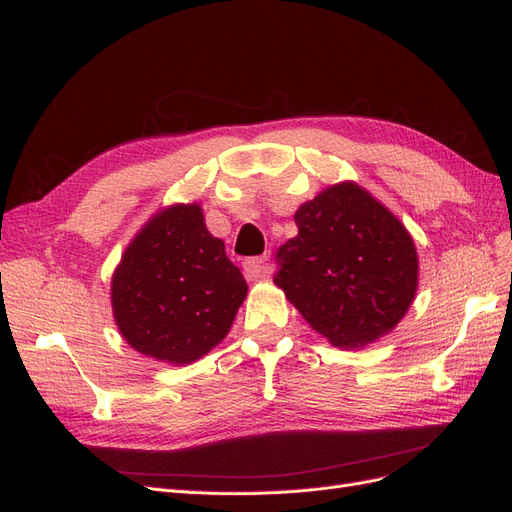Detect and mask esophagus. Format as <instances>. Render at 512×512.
<instances>
[{"mask_svg":"<svg viewBox=\"0 0 512 512\" xmlns=\"http://www.w3.org/2000/svg\"><path fill=\"white\" fill-rule=\"evenodd\" d=\"M267 260L269 256H258V258H248L243 262V273L248 279H260L269 273V267H267Z\"/></svg>","mask_w":512,"mask_h":512,"instance_id":"obj_1","label":"esophagus"}]
</instances>
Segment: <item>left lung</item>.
Wrapping results in <instances>:
<instances>
[{
    "label": "left lung",
    "instance_id": "obj_1",
    "mask_svg": "<svg viewBox=\"0 0 512 512\" xmlns=\"http://www.w3.org/2000/svg\"><path fill=\"white\" fill-rule=\"evenodd\" d=\"M298 235L275 254V284L337 347L390 332L417 290L411 235L360 186L345 182L298 207Z\"/></svg>",
    "mask_w": 512,
    "mask_h": 512
}]
</instances>
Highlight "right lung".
<instances>
[{"label": "right lung", "instance_id": "1", "mask_svg": "<svg viewBox=\"0 0 512 512\" xmlns=\"http://www.w3.org/2000/svg\"><path fill=\"white\" fill-rule=\"evenodd\" d=\"M248 284L209 235L199 205L154 216L122 256L112 307L125 341L139 354L188 364L231 328Z\"/></svg>", "mask_w": 512, "mask_h": 512}]
</instances>
